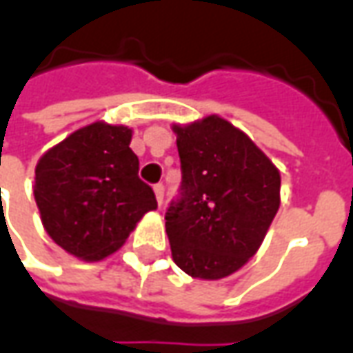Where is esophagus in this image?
<instances>
[{
  "instance_id": "obj_1",
  "label": "esophagus",
  "mask_w": 353,
  "mask_h": 353,
  "mask_svg": "<svg viewBox=\"0 0 353 353\" xmlns=\"http://www.w3.org/2000/svg\"><path fill=\"white\" fill-rule=\"evenodd\" d=\"M154 196H157V202H159V206H162V202H164V185L157 183L153 187Z\"/></svg>"
}]
</instances>
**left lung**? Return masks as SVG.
<instances>
[{
	"mask_svg": "<svg viewBox=\"0 0 353 353\" xmlns=\"http://www.w3.org/2000/svg\"><path fill=\"white\" fill-rule=\"evenodd\" d=\"M172 130L183 174L181 199L166 212L172 259L191 278L221 280L263 244L280 208V170L219 115Z\"/></svg>",
	"mask_w": 353,
	"mask_h": 353,
	"instance_id": "8db88e82",
	"label": "left lung"
}]
</instances>
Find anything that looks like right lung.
<instances>
[{
	"label": "right lung",
	"mask_w": 353,
	"mask_h": 353,
	"mask_svg": "<svg viewBox=\"0 0 353 353\" xmlns=\"http://www.w3.org/2000/svg\"><path fill=\"white\" fill-rule=\"evenodd\" d=\"M130 141L132 128L96 121L37 161L34 196L43 227L77 259L109 257L157 210L153 189L138 177Z\"/></svg>",
	"instance_id": "add662e5"
}]
</instances>
